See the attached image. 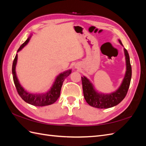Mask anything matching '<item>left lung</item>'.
<instances>
[{
    "label": "left lung",
    "instance_id": "8db88e82",
    "mask_svg": "<svg viewBox=\"0 0 146 146\" xmlns=\"http://www.w3.org/2000/svg\"><path fill=\"white\" fill-rule=\"evenodd\" d=\"M121 45L122 44L119 40ZM126 59L127 70L125 76L121 86L115 92L111 94H104L97 92L92 83L85 77H82L83 95L86 102L91 107L98 108H108L116 106L125 98L130 86L131 78V66L130 57L127 49L124 48Z\"/></svg>",
    "mask_w": 146,
    "mask_h": 146
}]
</instances>
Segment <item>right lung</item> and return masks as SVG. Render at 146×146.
Instances as JSON below:
<instances>
[{
  "mask_svg": "<svg viewBox=\"0 0 146 146\" xmlns=\"http://www.w3.org/2000/svg\"><path fill=\"white\" fill-rule=\"evenodd\" d=\"M30 37L31 36H30L27 40L20 46L17 52H18L19 50H21L22 48L27 44L30 40ZM17 59V54L16 55L15 58L14 60H13L12 66V74L13 81H14L16 90L17 92H18V94L21 98L23 99L25 102L34 106H37V107H43V106L49 105L55 102L60 97L61 86L63 85V83L64 80V79L68 76H69L70 73H71V70H69L63 73H61L59 76L56 77L50 90L46 92V93L30 94L24 90V88L22 87L19 84V81L17 78L15 71Z\"/></svg>",
  "mask_w": 146,
  "mask_h": 146,
  "instance_id": "obj_1",
  "label": "right lung"
}]
</instances>
